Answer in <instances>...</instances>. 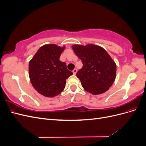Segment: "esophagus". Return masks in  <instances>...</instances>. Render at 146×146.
I'll use <instances>...</instances> for the list:
<instances>
[{"instance_id":"34e87169","label":"esophagus","mask_w":146,"mask_h":146,"mask_svg":"<svg viewBox=\"0 0 146 146\" xmlns=\"http://www.w3.org/2000/svg\"><path fill=\"white\" fill-rule=\"evenodd\" d=\"M77 72V69H74L72 70V72H73V74H74V75L76 74Z\"/></svg>"}]
</instances>
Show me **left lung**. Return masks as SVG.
<instances>
[{"instance_id":"obj_1","label":"left lung","mask_w":146,"mask_h":146,"mask_svg":"<svg viewBox=\"0 0 146 146\" xmlns=\"http://www.w3.org/2000/svg\"><path fill=\"white\" fill-rule=\"evenodd\" d=\"M72 48L83 63L77 72L82 87L93 95L103 94L112 86L116 76V64L103 47L88 44Z\"/></svg>"}]
</instances>
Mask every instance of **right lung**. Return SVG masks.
<instances>
[{
    "mask_svg": "<svg viewBox=\"0 0 146 146\" xmlns=\"http://www.w3.org/2000/svg\"><path fill=\"white\" fill-rule=\"evenodd\" d=\"M65 46L45 44L39 48L29 64L30 80L39 94L54 98L62 92L66 80L73 73L59 59Z\"/></svg>",
    "mask_w": 146,
    "mask_h": 146,
    "instance_id": "1",
    "label": "right lung"
}]
</instances>
